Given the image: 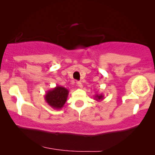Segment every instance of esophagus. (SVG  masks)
Wrapping results in <instances>:
<instances>
[{
	"instance_id": "obj_1",
	"label": "esophagus",
	"mask_w": 155,
	"mask_h": 155,
	"mask_svg": "<svg viewBox=\"0 0 155 155\" xmlns=\"http://www.w3.org/2000/svg\"><path fill=\"white\" fill-rule=\"evenodd\" d=\"M76 84H77V86L79 87H82V84H81V81H77V82H76Z\"/></svg>"
}]
</instances>
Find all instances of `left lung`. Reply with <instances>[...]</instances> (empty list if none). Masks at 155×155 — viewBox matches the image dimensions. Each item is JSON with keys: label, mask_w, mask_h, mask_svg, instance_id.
<instances>
[{"label": "left lung", "mask_w": 155, "mask_h": 155, "mask_svg": "<svg viewBox=\"0 0 155 155\" xmlns=\"http://www.w3.org/2000/svg\"><path fill=\"white\" fill-rule=\"evenodd\" d=\"M104 95L103 94H96L95 95V100L97 101H101L104 100Z\"/></svg>", "instance_id": "left-lung-1"}]
</instances>
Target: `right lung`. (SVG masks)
Masks as SVG:
<instances>
[{
	"label": "right lung",
	"instance_id": "add662e5",
	"mask_svg": "<svg viewBox=\"0 0 155 155\" xmlns=\"http://www.w3.org/2000/svg\"><path fill=\"white\" fill-rule=\"evenodd\" d=\"M69 90L62 86H56L48 90L44 95L46 102L54 109H61L67 101Z\"/></svg>",
	"mask_w": 155,
	"mask_h": 155
}]
</instances>
